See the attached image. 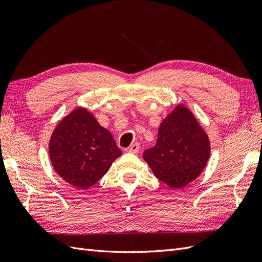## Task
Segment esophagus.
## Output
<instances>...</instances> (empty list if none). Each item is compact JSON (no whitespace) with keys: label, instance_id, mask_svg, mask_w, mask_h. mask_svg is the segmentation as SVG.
I'll return each instance as SVG.
<instances>
[{"label":"esophagus","instance_id":"1","mask_svg":"<svg viewBox=\"0 0 262 262\" xmlns=\"http://www.w3.org/2000/svg\"><path fill=\"white\" fill-rule=\"evenodd\" d=\"M139 149H140V145H139L138 143H133V144H131L129 147L125 148V152L137 154V153L139 152Z\"/></svg>","mask_w":262,"mask_h":262}]
</instances>
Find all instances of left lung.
I'll use <instances>...</instances> for the list:
<instances>
[{"instance_id":"1","label":"left lung","mask_w":262,"mask_h":262,"mask_svg":"<svg viewBox=\"0 0 262 262\" xmlns=\"http://www.w3.org/2000/svg\"><path fill=\"white\" fill-rule=\"evenodd\" d=\"M210 153L207 132L191 110L178 104L161 122L156 145L145 150L143 160L156 178L180 189L200 176Z\"/></svg>"}]
</instances>
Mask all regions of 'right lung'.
<instances>
[{
  "label": "right lung",
  "instance_id": "add662e5",
  "mask_svg": "<svg viewBox=\"0 0 262 262\" xmlns=\"http://www.w3.org/2000/svg\"><path fill=\"white\" fill-rule=\"evenodd\" d=\"M121 154L112 133L85 107H77L62 118L49 141L54 171L81 190L96 184Z\"/></svg>",
  "mask_w": 262,
  "mask_h": 262
}]
</instances>
